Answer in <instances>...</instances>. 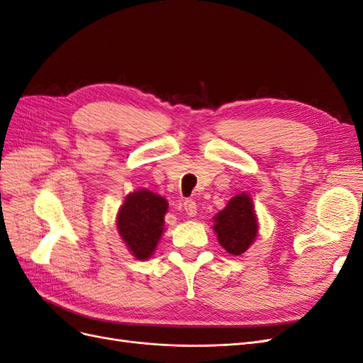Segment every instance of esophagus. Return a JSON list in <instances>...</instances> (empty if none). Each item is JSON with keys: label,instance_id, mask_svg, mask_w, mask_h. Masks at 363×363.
Here are the masks:
<instances>
[{"label": "esophagus", "instance_id": "obj_1", "mask_svg": "<svg viewBox=\"0 0 363 363\" xmlns=\"http://www.w3.org/2000/svg\"><path fill=\"white\" fill-rule=\"evenodd\" d=\"M183 207H184L186 215H188V216H195L196 215V203L194 200H191V199L184 200Z\"/></svg>", "mask_w": 363, "mask_h": 363}]
</instances>
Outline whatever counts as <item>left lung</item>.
<instances>
[{
  "instance_id": "8db88e82",
  "label": "left lung",
  "mask_w": 363,
  "mask_h": 363,
  "mask_svg": "<svg viewBox=\"0 0 363 363\" xmlns=\"http://www.w3.org/2000/svg\"><path fill=\"white\" fill-rule=\"evenodd\" d=\"M213 221L219 244L230 255L240 256L256 240L259 230L257 216L251 196L245 192L233 196L225 208L213 218Z\"/></svg>"
}]
</instances>
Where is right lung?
<instances>
[{
  "label": "right lung",
  "mask_w": 363,
  "mask_h": 363,
  "mask_svg": "<svg viewBox=\"0 0 363 363\" xmlns=\"http://www.w3.org/2000/svg\"><path fill=\"white\" fill-rule=\"evenodd\" d=\"M168 201L148 189L131 192L119 207L116 227L121 239L138 260L148 259L155 252L163 233Z\"/></svg>",
  "instance_id": "1"
}]
</instances>
